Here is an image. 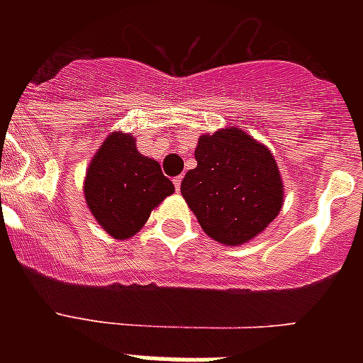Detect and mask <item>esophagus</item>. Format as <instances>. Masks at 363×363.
<instances>
[{
  "label": "esophagus",
  "mask_w": 363,
  "mask_h": 363,
  "mask_svg": "<svg viewBox=\"0 0 363 363\" xmlns=\"http://www.w3.org/2000/svg\"><path fill=\"white\" fill-rule=\"evenodd\" d=\"M181 182H182V177H181V175L175 177V179H173V184H175L177 190H181Z\"/></svg>",
  "instance_id": "esophagus-1"
}]
</instances>
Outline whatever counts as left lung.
I'll list each match as a JSON object with an SVG mask.
<instances>
[{
    "mask_svg": "<svg viewBox=\"0 0 363 363\" xmlns=\"http://www.w3.org/2000/svg\"><path fill=\"white\" fill-rule=\"evenodd\" d=\"M198 165L182 179L181 194L211 239L239 247L275 220L284 184L275 156L241 128L198 137Z\"/></svg>",
    "mask_w": 363,
    "mask_h": 363,
    "instance_id": "8db88e82",
    "label": "left lung"
}]
</instances>
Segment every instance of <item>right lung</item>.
Listing matches in <instances>:
<instances>
[{"mask_svg": "<svg viewBox=\"0 0 363 363\" xmlns=\"http://www.w3.org/2000/svg\"><path fill=\"white\" fill-rule=\"evenodd\" d=\"M82 190L96 222L111 238L124 241L145 226L175 186L156 160L137 150L135 137L113 131L90 160Z\"/></svg>", "mask_w": 363, "mask_h": 363, "instance_id": "obj_1", "label": "right lung"}]
</instances>
